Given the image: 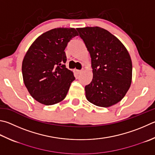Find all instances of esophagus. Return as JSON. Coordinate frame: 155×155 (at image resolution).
Segmentation results:
<instances>
[{
	"label": "esophagus",
	"mask_w": 155,
	"mask_h": 155,
	"mask_svg": "<svg viewBox=\"0 0 155 155\" xmlns=\"http://www.w3.org/2000/svg\"><path fill=\"white\" fill-rule=\"evenodd\" d=\"M82 72H83V70H76V72H77L78 74H81V73Z\"/></svg>",
	"instance_id": "obj_1"
}]
</instances>
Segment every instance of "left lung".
Segmentation results:
<instances>
[{
    "label": "left lung",
    "mask_w": 155,
    "mask_h": 155,
    "mask_svg": "<svg viewBox=\"0 0 155 155\" xmlns=\"http://www.w3.org/2000/svg\"><path fill=\"white\" fill-rule=\"evenodd\" d=\"M91 58L93 78L85 87L87 100L100 107L121 100L131 86L132 62L116 36L100 27L77 28Z\"/></svg>",
    "instance_id": "8db88e82"
}]
</instances>
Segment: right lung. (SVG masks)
<instances>
[{"label": "right lung", "instance_id": "1", "mask_svg": "<svg viewBox=\"0 0 155 155\" xmlns=\"http://www.w3.org/2000/svg\"><path fill=\"white\" fill-rule=\"evenodd\" d=\"M77 31L72 28H58L42 34L33 42L22 61L25 86L34 99L49 106L66 97L75 78L66 68L64 51Z\"/></svg>", "mask_w": 155, "mask_h": 155}]
</instances>
